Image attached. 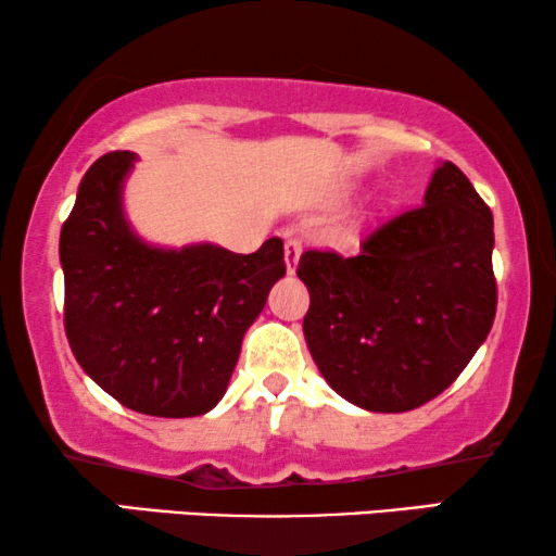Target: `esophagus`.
<instances>
[{
  "instance_id": "obj_1",
  "label": "esophagus",
  "mask_w": 556,
  "mask_h": 556,
  "mask_svg": "<svg viewBox=\"0 0 556 556\" xmlns=\"http://www.w3.org/2000/svg\"><path fill=\"white\" fill-rule=\"evenodd\" d=\"M299 257H301V242L295 240V237H288V240H286V268H288V273L295 270V265H299Z\"/></svg>"
}]
</instances>
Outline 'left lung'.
<instances>
[{
    "instance_id": "obj_1",
    "label": "left lung",
    "mask_w": 556,
    "mask_h": 556,
    "mask_svg": "<svg viewBox=\"0 0 556 556\" xmlns=\"http://www.w3.org/2000/svg\"><path fill=\"white\" fill-rule=\"evenodd\" d=\"M493 214L444 161L408 208L352 257L308 250L304 337L324 380L365 410L401 414L450 388L495 319Z\"/></svg>"
}]
</instances>
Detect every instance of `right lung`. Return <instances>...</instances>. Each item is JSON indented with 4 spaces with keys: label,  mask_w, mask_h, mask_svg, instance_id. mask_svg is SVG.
<instances>
[{
    "label": "right lung",
    "mask_w": 556,
    "mask_h": 556,
    "mask_svg": "<svg viewBox=\"0 0 556 556\" xmlns=\"http://www.w3.org/2000/svg\"><path fill=\"white\" fill-rule=\"evenodd\" d=\"M132 165L129 150L99 157L63 222L66 337L84 372L122 406L201 416L222 401L244 331L286 276L283 240L252 255L212 242L148 244L122 206Z\"/></svg>",
    "instance_id": "add662e5"
}]
</instances>
